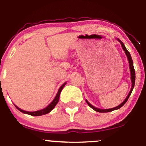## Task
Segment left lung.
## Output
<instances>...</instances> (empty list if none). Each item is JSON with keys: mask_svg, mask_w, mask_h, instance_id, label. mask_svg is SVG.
<instances>
[{"mask_svg": "<svg viewBox=\"0 0 146 146\" xmlns=\"http://www.w3.org/2000/svg\"><path fill=\"white\" fill-rule=\"evenodd\" d=\"M117 40H118V41L120 42V44H121L122 48H123V51H125V55H126V56H127V58H128V62H129V66H130V74H131V82H132V87H131V89H130V91L129 92L128 96L126 97V98L125 99L124 101L122 102L121 104L119 105L118 106L115 107V108H110V109H100V108H95V106H93V105L90 104L89 102L87 101V100H86V103L88 104V105L89 106L90 108H93V109L94 110H95V111L99 112V113H108V112H111V111H113V110L119 109V108H121V107L123 106L125 104V102L128 101L129 97H130V95H131V93H132V90H133L134 86H135V68H134L133 62H132L131 56H130V53H129V51H128V50L126 49V48H125V45L123 44V43L122 42H121V40H120L119 39H117Z\"/></svg>", "mask_w": 146, "mask_h": 146, "instance_id": "obj_1", "label": "left lung"}]
</instances>
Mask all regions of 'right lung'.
<instances>
[{
  "label": "right lung",
  "instance_id": "right-lung-1",
  "mask_svg": "<svg viewBox=\"0 0 146 146\" xmlns=\"http://www.w3.org/2000/svg\"><path fill=\"white\" fill-rule=\"evenodd\" d=\"M66 82H65L64 84H63L61 86H60L59 90H58V93H57L56 98H54V100H53V102H52L49 105L47 106H46L45 108H43V109H42V110H37V111H34V112H28V111H25V110H23L21 109V108H19L18 107L16 106V105H15V106H16V108H17L18 110H20V111L22 112V113H25V114H28V115H32V116H41V115H45V114H47V113H49V112H51V110L55 108V106H56L57 104H58V101H59V98H60V93H61L62 90L64 86L66 85Z\"/></svg>",
  "mask_w": 146,
  "mask_h": 146
}]
</instances>
